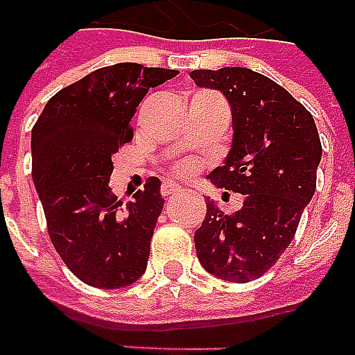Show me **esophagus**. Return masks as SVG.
<instances>
[{"label": "esophagus", "mask_w": 355, "mask_h": 355, "mask_svg": "<svg viewBox=\"0 0 355 355\" xmlns=\"http://www.w3.org/2000/svg\"><path fill=\"white\" fill-rule=\"evenodd\" d=\"M183 189L180 187V185H174V183H162V187H161V193L162 196H170V194H180Z\"/></svg>", "instance_id": "obj_1"}]
</instances>
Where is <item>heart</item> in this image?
Returning <instances> with one entry per match:
<instances>
[{
    "mask_svg": "<svg viewBox=\"0 0 355 355\" xmlns=\"http://www.w3.org/2000/svg\"><path fill=\"white\" fill-rule=\"evenodd\" d=\"M180 172L183 175H189V174H191V172H193V166H191V164H181Z\"/></svg>",
    "mask_w": 355,
    "mask_h": 355,
    "instance_id": "1",
    "label": "heart"
}]
</instances>
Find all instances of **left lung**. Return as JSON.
<instances>
[{"label": "left lung", "mask_w": 355, "mask_h": 355, "mask_svg": "<svg viewBox=\"0 0 355 355\" xmlns=\"http://www.w3.org/2000/svg\"><path fill=\"white\" fill-rule=\"evenodd\" d=\"M191 78L198 87L218 89L232 108L230 153L207 178L245 196L232 215L207 200L206 218L194 232L196 257L223 281L249 282L288 249L313 198L322 159L318 130L305 106L250 69H198Z\"/></svg>", "instance_id": "left-lung-1"}]
</instances>
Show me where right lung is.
<instances>
[{
  "mask_svg": "<svg viewBox=\"0 0 355 355\" xmlns=\"http://www.w3.org/2000/svg\"><path fill=\"white\" fill-rule=\"evenodd\" d=\"M178 71L138 63L103 67L50 98L31 130V175L48 236L65 266L95 288L144 275L164 200L149 178L123 204L112 193V155L132 140L130 119L151 87Z\"/></svg>",
  "mask_w": 355,
  "mask_h": 355,
  "instance_id": "1",
  "label": "right lung"
}]
</instances>
